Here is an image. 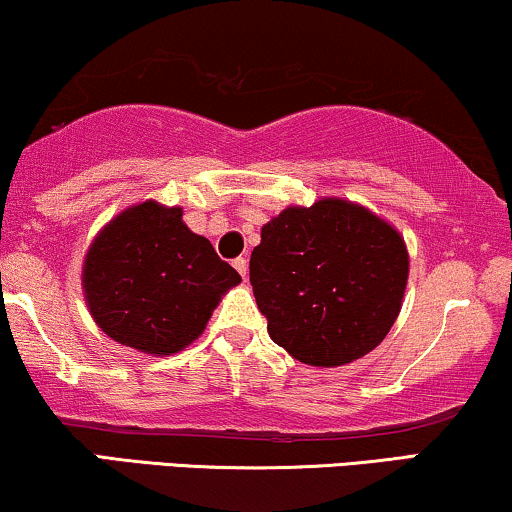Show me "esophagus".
I'll use <instances>...</instances> for the list:
<instances>
[{
	"label": "esophagus",
	"mask_w": 512,
	"mask_h": 512,
	"mask_svg": "<svg viewBox=\"0 0 512 512\" xmlns=\"http://www.w3.org/2000/svg\"><path fill=\"white\" fill-rule=\"evenodd\" d=\"M232 266H235L237 273L246 280V275H249V261H246L244 256H239V258H235V261H232Z\"/></svg>",
	"instance_id": "esophagus-1"
}]
</instances>
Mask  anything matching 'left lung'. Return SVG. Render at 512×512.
<instances>
[{"label":"left lung","instance_id":"left-lung-1","mask_svg":"<svg viewBox=\"0 0 512 512\" xmlns=\"http://www.w3.org/2000/svg\"><path fill=\"white\" fill-rule=\"evenodd\" d=\"M249 275L270 339L296 361L337 368L375 349L399 318L408 251L387 220L330 197L263 225Z\"/></svg>","mask_w":512,"mask_h":512}]
</instances>
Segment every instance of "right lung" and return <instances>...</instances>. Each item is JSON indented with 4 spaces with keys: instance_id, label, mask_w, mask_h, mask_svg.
Returning <instances> with one entry per match:
<instances>
[{
    "instance_id": "add662e5",
    "label": "right lung",
    "mask_w": 512,
    "mask_h": 512,
    "mask_svg": "<svg viewBox=\"0 0 512 512\" xmlns=\"http://www.w3.org/2000/svg\"><path fill=\"white\" fill-rule=\"evenodd\" d=\"M242 282L206 237L182 223L180 206L125 208L94 237L82 292L94 323L118 344L170 356L194 342L220 296Z\"/></svg>"
}]
</instances>
